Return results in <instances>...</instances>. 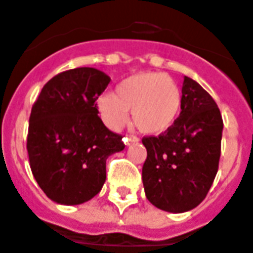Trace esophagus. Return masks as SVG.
<instances>
[{
    "label": "esophagus",
    "instance_id": "34e87169",
    "mask_svg": "<svg viewBox=\"0 0 253 253\" xmlns=\"http://www.w3.org/2000/svg\"><path fill=\"white\" fill-rule=\"evenodd\" d=\"M139 141V138H136L135 135H128L126 138H123V142H125V145L130 146L132 143H136V142Z\"/></svg>",
    "mask_w": 253,
    "mask_h": 253
}]
</instances>
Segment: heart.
I'll return each mask as SVG.
<instances>
[{
  "label": "heart",
  "instance_id": "b5f03b06",
  "mask_svg": "<svg viewBox=\"0 0 253 253\" xmlns=\"http://www.w3.org/2000/svg\"><path fill=\"white\" fill-rule=\"evenodd\" d=\"M182 92L170 76L161 72L132 75L118 84L115 93L98 99L103 122L119 130L132 111V122L142 132L158 135L168 131L179 117Z\"/></svg>",
  "mask_w": 253,
  "mask_h": 253
}]
</instances>
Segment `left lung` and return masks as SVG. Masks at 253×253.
I'll use <instances>...</instances> for the list:
<instances>
[{"instance_id": "1", "label": "left lung", "mask_w": 253, "mask_h": 253, "mask_svg": "<svg viewBox=\"0 0 253 253\" xmlns=\"http://www.w3.org/2000/svg\"><path fill=\"white\" fill-rule=\"evenodd\" d=\"M222 127L212 96L185 76L177 122L158 136L142 139L147 150L142 181L154 207L184 213L203 203L218 170Z\"/></svg>"}]
</instances>
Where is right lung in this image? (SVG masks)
<instances>
[{
  "instance_id": "1",
  "label": "right lung",
  "mask_w": 253,
  "mask_h": 253,
  "mask_svg": "<svg viewBox=\"0 0 253 253\" xmlns=\"http://www.w3.org/2000/svg\"><path fill=\"white\" fill-rule=\"evenodd\" d=\"M110 76L82 67L56 75L42 87L29 118L27 149L33 177L61 205H79L102 190L106 161L122 151V135L98 117L96 99Z\"/></svg>"
}]
</instances>
